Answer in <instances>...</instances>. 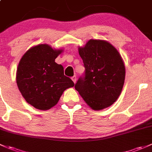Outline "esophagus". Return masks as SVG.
I'll return each mask as SVG.
<instances>
[{
	"label": "esophagus",
	"instance_id": "34e87169",
	"mask_svg": "<svg viewBox=\"0 0 152 152\" xmlns=\"http://www.w3.org/2000/svg\"><path fill=\"white\" fill-rule=\"evenodd\" d=\"M72 81H73V82H74V83L75 84L76 80H77V77H76V76H73L72 77Z\"/></svg>",
	"mask_w": 152,
	"mask_h": 152
}]
</instances>
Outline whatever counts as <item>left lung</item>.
<instances>
[{
  "label": "left lung",
  "mask_w": 152,
  "mask_h": 152,
  "mask_svg": "<svg viewBox=\"0 0 152 152\" xmlns=\"http://www.w3.org/2000/svg\"><path fill=\"white\" fill-rule=\"evenodd\" d=\"M78 52L85 66V76L79 78L75 89L94 110L112 105L122 91L125 66L116 48L105 40L90 39Z\"/></svg>",
  "instance_id": "obj_1"
}]
</instances>
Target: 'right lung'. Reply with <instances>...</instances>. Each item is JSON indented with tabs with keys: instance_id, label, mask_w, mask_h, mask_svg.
Listing matches in <instances>:
<instances>
[{
	"instance_id": "add662e5",
	"label": "right lung",
	"mask_w": 152,
	"mask_h": 152,
	"mask_svg": "<svg viewBox=\"0 0 152 152\" xmlns=\"http://www.w3.org/2000/svg\"><path fill=\"white\" fill-rule=\"evenodd\" d=\"M63 51L40 44L26 51L19 62L17 85L26 101L35 108L49 110L66 89L75 86L64 74V67L55 62Z\"/></svg>"
}]
</instances>
